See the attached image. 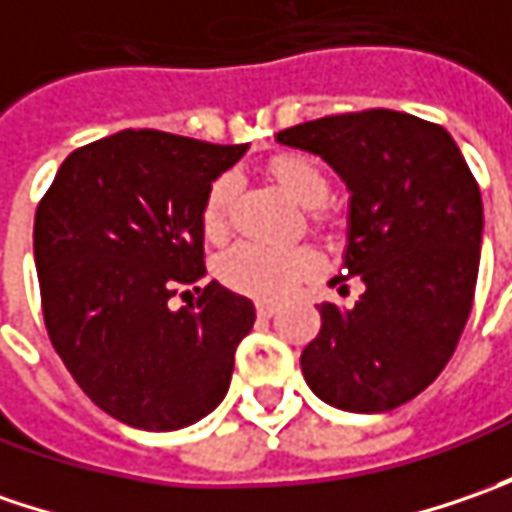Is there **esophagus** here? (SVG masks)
<instances>
[{
  "mask_svg": "<svg viewBox=\"0 0 512 512\" xmlns=\"http://www.w3.org/2000/svg\"><path fill=\"white\" fill-rule=\"evenodd\" d=\"M276 310H279V305H273V302H259V305H256V313H259L262 319H270V316H276Z\"/></svg>",
  "mask_w": 512,
  "mask_h": 512,
  "instance_id": "obj_1",
  "label": "esophagus"
}]
</instances>
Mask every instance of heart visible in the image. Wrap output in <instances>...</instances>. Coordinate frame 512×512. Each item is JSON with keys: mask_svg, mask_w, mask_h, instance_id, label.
Here are the masks:
<instances>
[{"mask_svg": "<svg viewBox=\"0 0 512 512\" xmlns=\"http://www.w3.org/2000/svg\"><path fill=\"white\" fill-rule=\"evenodd\" d=\"M267 173L293 205L307 207L313 219L322 216L319 205L327 199L330 182L319 162L307 159L302 153H282L270 162ZM233 199H236V185L230 176H222L207 190L205 207H202V230L210 242H219L227 233ZM319 267H322V259L313 247H265L242 242L219 256L216 273L230 290L242 296L279 302L302 282L313 279Z\"/></svg>", "mask_w": 512, "mask_h": 512, "instance_id": "obj_1", "label": "heart"}]
</instances>
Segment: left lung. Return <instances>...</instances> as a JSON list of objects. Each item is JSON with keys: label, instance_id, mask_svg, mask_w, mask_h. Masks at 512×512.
I'll return each instance as SVG.
<instances>
[{"label": "left lung", "instance_id": "8db88e82", "mask_svg": "<svg viewBox=\"0 0 512 512\" xmlns=\"http://www.w3.org/2000/svg\"><path fill=\"white\" fill-rule=\"evenodd\" d=\"M276 142L325 159L344 182L342 265L364 282L353 307L319 305L305 382L347 413L416 399L450 362L476 293L484 210L462 150L439 125L382 108L305 122Z\"/></svg>", "mask_w": 512, "mask_h": 512}]
</instances>
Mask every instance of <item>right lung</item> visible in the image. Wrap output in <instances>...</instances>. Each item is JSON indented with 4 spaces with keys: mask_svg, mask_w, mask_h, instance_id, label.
<instances>
[{
    "mask_svg": "<svg viewBox=\"0 0 512 512\" xmlns=\"http://www.w3.org/2000/svg\"><path fill=\"white\" fill-rule=\"evenodd\" d=\"M247 145L122 130L73 150L33 222L45 327L96 407L168 433L225 399L250 299L205 279L202 207ZM182 286L197 307L173 311ZM190 293V290H185Z\"/></svg>",
    "mask_w": 512,
    "mask_h": 512,
    "instance_id": "add662e5",
    "label": "right lung"
}]
</instances>
